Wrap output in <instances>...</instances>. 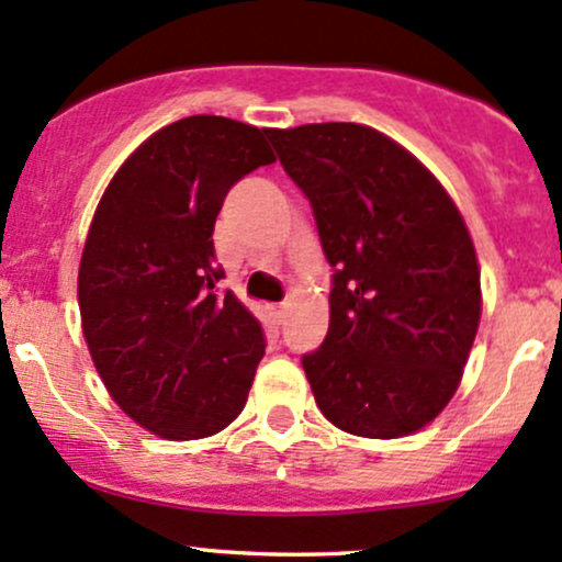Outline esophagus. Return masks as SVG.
Wrapping results in <instances>:
<instances>
[{
  "mask_svg": "<svg viewBox=\"0 0 562 562\" xmlns=\"http://www.w3.org/2000/svg\"><path fill=\"white\" fill-rule=\"evenodd\" d=\"M269 314H271V323L282 325V323H285V317H288V306L285 304L269 306Z\"/></svg>",
  "mask_w": 562,
  "mask_h": 562,
  "instance_id": "obj_1",
  "label": "esophagus"
}]
</instances>
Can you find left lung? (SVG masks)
<instances>
[{
    "instance_id": "left-lung-1",
    "label": "left lung",
    "mask_w": 562,
    "mask_h": 562,
    "mask_svg": "<svg viewBox=\"0 0 562 562\" xmlns=\"http://www.w3.org/2000/svg\"><path fill=\"white\" fill-rule=\"evenodd\" d=\"M310 200L333 267L330 325L301 357L317 408L349 435L394 440L453 397L480 325V269L437 178L355 122L267 131Z\"/></svg>"
}]
</instances>
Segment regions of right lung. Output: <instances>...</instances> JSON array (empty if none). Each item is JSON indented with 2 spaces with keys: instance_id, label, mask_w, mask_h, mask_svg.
I'll use <instances>...</instances> for the list:
<instances>
[{
  "instance_id": "obj_1",
  "label": "right lung",
  "mask_w": 562,
  "mask_h": 562,
  "mask_svg": "<svg viewBox=\"0 0 562 562\" xmlns=\"http://www.w3.org/2000/svg\"><path fill=\"white\" fill-rule=\"evenodd\" d=\"M271 162L267 131L187 116L127 157L92 215L85 341L114 403L165 440L211 437L248 403L267 338L218 288L213 226L234 183Z\"/></svg>"
}]
</instances>
